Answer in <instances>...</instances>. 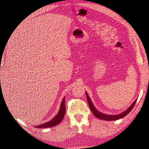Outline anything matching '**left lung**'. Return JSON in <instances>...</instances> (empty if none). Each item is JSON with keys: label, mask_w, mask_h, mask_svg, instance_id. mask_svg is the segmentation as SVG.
<instances>
[{"label": "left lung", "mask_w": 149, "mask_h": 149, "mask_svg": "<svg viewBox=\"0 0 149 149\" xmlns=\"http://www.w3.org/2000/svg\"><path fill=\"white\" fill-rule=\"evenodd\" d=\"M86 97H87V100H88V102L89 104V106L90 107V109L92 111V112L93 113V114L97 118L100 119H102L104 120H118L120 119L121 118H124L125 116H127L129 112L131 111V110L132 109V108L134 107L135 104H136L137 100L135 101L130 106L128 109L124 111L123 112H122V113L118 114V115H109V114H104L103 113H101L100 111H98L95 107L94 106L93 104L92 103V101L90 100V98L88 96V93L86 92Z\"/></svg>", "instance_id": "obj_1"}]
</instances>
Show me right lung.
I'll return each mask as SVG.
<instances>
[{
	"label": "right lung",
	"mask_w": 149,
	"mask_h": 149,
	"mask_svg": "<svg viewBox=\"0 0 149 149\" xmlns=\"http://www.w3.org/2000/svg\"><path fill=\"white\" fill-rule=\"evenodd\" d=\"M65 97L63 99V101L61 103V106L60 107V111L58 112L57 115L54 117L53 119L48 122H47L45 123H43L42 124H39L38 125H36V128H48V127H52L53 126H55L60 124L61 121L63 120L64 118V116L66 112V107H65Z\"/></svg>",
	"instance_id": "add662e5"
}]
</instances>
